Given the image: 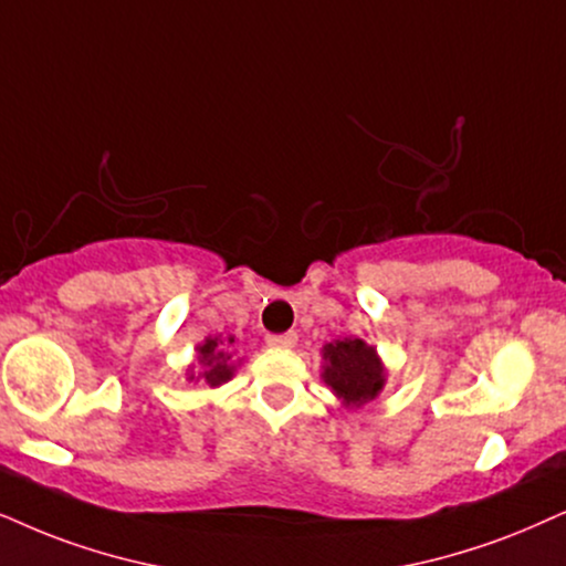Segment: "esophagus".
Returning <instances> with one entry per match:
<instances>
[{
	"label": "esophagus",
	"instance_id": "1",
	"mask_svg": "<svg viewBox=\"0 0 566 566\" xmlns=\"http://www.w3.org/2000/svg\"><path fill=\"white\" fill-rule=\"evenodd\" d=\"M266 345L269 347H279V349H290L297 345V334L287 332V334H269L266 336Z\"/></svg>",
	"mask_w": 566,
	"mask_h": 566
}]
</instances>
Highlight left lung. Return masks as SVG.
<instances>
[{
	"instance_id": "obj_1",
	"label": "left lung",
	"mask_w": 566,
	"mask_h": 566,
	"mask_svg": "<svg viewBox=\"0 0 566 566\" xmlns=\"http://www.w3.org/2000/svg\"><path fill=\"white\" fill-rule=\"evenodd\" d=\"M324 378L326 386L342 399L345 407H363L378 397L386 384V368L376 347L363 339H336L324 345Z\"/></svg>"
}]
</instances>
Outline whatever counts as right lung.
<instances>
[{"mask_svg": "<svg viewBox=\"0 0 566 566\" xmlns=\"http://www.w3.org/2000/svg\"><path fill=\"white\" fill-rule=\"evenodd\" d=\"M232 345L234 336H227V339H221V336H206L203 345L196 347L200 370L198 376L190 374V381L203 378L209 386H221L230 381L234 376V368H238L232 360Z\"/></svg>", "mask_w": 566, "mask_h": 566, "instance_id": "obj_1", "label": "right lung"}]
</instances>
